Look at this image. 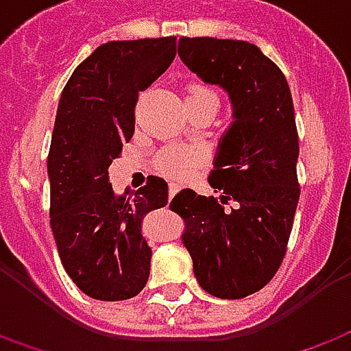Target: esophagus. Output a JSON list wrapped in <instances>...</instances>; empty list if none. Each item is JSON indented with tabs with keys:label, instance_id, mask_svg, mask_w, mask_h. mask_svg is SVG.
<instances>
[{
	"label": "esophagus",
	"instance_id": "34e87169",
	"mask_svg": "<svg viewBox=\"0 0 351 351\" xmlns=\"http://www.w3.org/2000/svg\"><path fill=\"white\" fill-rule=\"evenodd\" d=\"M178 190H180V186H178V184H176V182L169 184V197H173V195H175V193L178 192Z\"/></svg>",
	"mask_w": 351,
	"mask_h": 351
}]
</instances>
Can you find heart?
Wrapping results in <instances>:
<instances>
[{
    "label": "heart",
    "mask_w": 351,
    "mask_h": 351,
    "mask_svg": "<svg viewBox=\"0 0 351 351\" xmlns=\"http://www.w3.org/2000/svg\"><path fill=\"white\" fill-rule=\"evenodd\" d=\"M197 97H215L218 99L217 90L205 85V83H192L186 90V99H197ZM203 161V152L193 146H169L163 148L156 156V169L161 175L186 178L195 171V167Z\"/></svg>",
    "instance_id": "1"
}]
</instances>
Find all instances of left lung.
I'll return each mask as SVG.
<instances>
[{"instance_id": "1", "label": "left lung", "mask_w": 351, "mask_h": 351, "mask_svg": "<svg viewBox=\"0 0 351 351\" xmlns=\"http://www.w3.org/2000/svg\"><path fill=\"white\" fill-rule=\"evenodd\" d=\"M178 56L203 82L226 90L234 121L209 175L220 195L186 188L171 210L184 220L182 243L201 289L243 298L276 276L293 230L300 197L293 97L283 72L249 41L180 38Z\"/></svg>"}]
</instances>
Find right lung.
Listing matches in <instances>:
<instances>
[{
  "label": "right lung",
  "instance_id": "obj_1",
  "mask_svg": "<svg viewBox=\"0 0 351 351\" xmlns=\"http://www.w3.org/2000/svg\"><path fill=\"white\" fill-rule=\"evenodd\" d=\"M175 55L173 36L108 41L73 70L60 95L47 158L51 230L66 274L95 300L133 298L150 276L142 220L167 205V182L148 176L141 190L116 195L108 167L133 136L138 93Z\"/></svg>",
  "mask_w": 351,
  "mask_h": 351
}]
</instances>
